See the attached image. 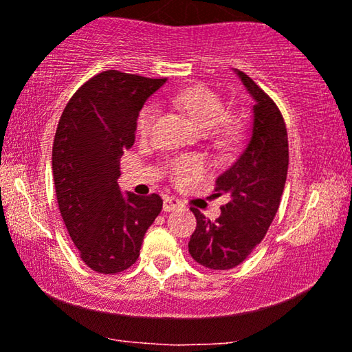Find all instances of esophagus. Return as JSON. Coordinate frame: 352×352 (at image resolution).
Here are the masks:
<instances>
[{
	"label": "esophagus",
	"mask_w": 352,
	"mask_h": 352,
	"mask_svg": "<svg viewBox=\"0 0 352 352\" xmlns=\"http://www.w3.org/2000/svg\"><path fill=\"white\" fill-rule=\"evenodd\" d=\"M177 208H182V201L175 199V197H166L163 200V210L165 211H175Z\"/></svg>",
	"instance_id": "1"
}]
</instances>
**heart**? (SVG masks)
<instances>
[{"label":"heart","instance_id":"obj_1","mask_svg":"<svg viewBox=\"0 0 352 352\" xmlns=\"http://www.w3.org/2000/svg\"><path fill=\"white\" fill-rule=\"evenodd\" d=\"M173 102L179 105L189 115L192 122L205 133L216 131L228 118V107H226L223 99L211 89L205 88V86H195V88L186 89L179 94L173 96ZM157 113V104L151 102L144 105L136 122L139 136L146 138L151 134ZM204 163L195 157H176L170 162L171 179L179 186H186L197 181L204 175Z\"/></svg>","mask_w":352,"mask_h":352}]
</instances>
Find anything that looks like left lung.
Returning <instances> with one entry per match:
<instances>
[{"instance_id": "8db88e82", "label": "left lung", "mask_w": 352, "mask_h": 352, "mask_svg": "<svg viewBox=\"0 0 352 352\" xmlns=\"http://www.w3.org/2000/svg\"><path fill=\"white\" fill-rule=\"evenodd\" d=\"M253 99L252 128L243 151L216 179L218 195L229 201L221 216L210 221L199 210L189 253L208 269H232L243 263L266 235L285 187L288 138L280 110L243 72L234 69Z\"/></svg>"}]
</instances>
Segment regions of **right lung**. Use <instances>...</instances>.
Here are the masks:
<instances>
[{"label":"right lung","instance_id":"1","mask_svg":"<svg viewBox=\"0 0 352 352\" xmlns=\"http://www.w3.org/2000/svg\"><path fill=\"white\" fill-rule=\"evenodd\" d=\"M166 78L107 70L69 100L52 146L59 210L86 266L122 272L136 263L144 235L162 211L157 194L122 192L120 158L134 144L136 120Z\"/></svg>","mask_w":352,"mask_h":352}]
</instances>
